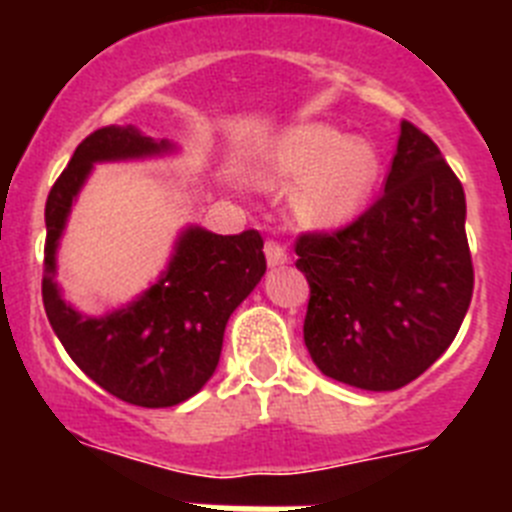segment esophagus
I'll return each instance as SVG.
<instances>
[{
	"label": "esophagus",
	"mask_w": 512,
	"mask_h": 512,
	"mask_svg": "<svg viewBox=\"0 0 512 512\" xmlns=\"http://www.w3.org/2000/svg\"><path fill=\"white\" fill-rule=\"evenodd\" d=\"M264 253H266V264L271 266V269H274V266H284L287 264V248L282 246V243H277V241H266V246H264Z\"/></svg>",
	"instance_id": "obj_1"
}]
</instances>
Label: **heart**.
Segmentation results:
<instances>
[{"label":"heart","instance_id":"b5f03b06","mask_svg":"<svg viewBox=\"0 0 512 512\" xmlns=\"http://www.w3.org/2000/svg\"><path fill=\"white\" fill-rule=\"evenodd\" d=\"M379 169V153L369 140L348 138L323 122L279 135L261 161L266 182L300 184L295 212L315 228H336L359 215L377 187Z\"/></svg>","mask_w":512,"mask_h":512}]
</instances>
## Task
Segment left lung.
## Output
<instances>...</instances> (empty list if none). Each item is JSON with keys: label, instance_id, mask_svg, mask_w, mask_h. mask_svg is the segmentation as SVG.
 Here are the masks:
<instances>
[{"label": "left lung", "instance_id": "left-lung-1", "mask_svg": "<svg viewBox=\"0 0 512 512\" xmlns=\"http://www.w3.org/2000/svg\"><path fill=\"white\" fill-rule=\"evenodd\" d=\"M464 187L438 146L402 122L384 194L351 225L302 233L305 346L325 377L400 390L451 346L474 289Z\"/></svg>", "mask_w": 512, "mask_h": 512}]
</instances>
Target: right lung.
Masks as SVG:
<instances>
[{
    "instance_id": "add662e5",
    "label": "right lung",
    "mask_w": 512,
    "mask_h": 512,
    "mask_svg": "<svg viewBox=\"0 0 512 512\" xmlns=\"http://www.w3.org/2000/svg\"><path fill=\"white\" fill-rule=\"evenodd\" d=\"M174 151L133 125H107L79 143L45 202L43 305L53 333L81 372L138 408H171L215 374L228 318L266 271L259 230L217 235L189 225L166 271L130 305L89 318L61 297L56 251L76 194L94 164Z\"/></svg>"
}]
</instances>
